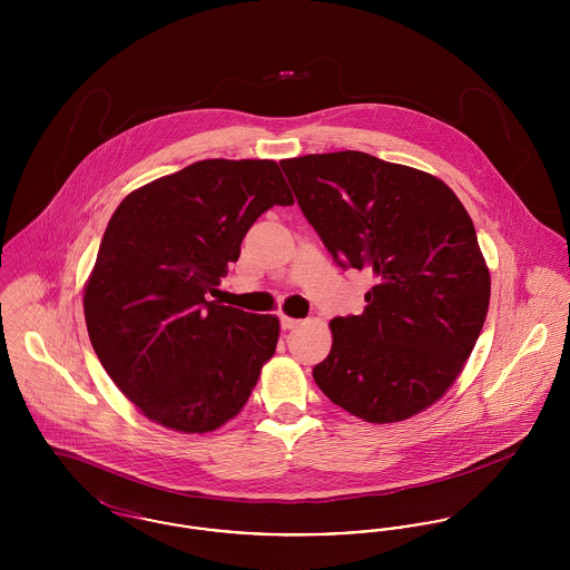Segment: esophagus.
<instances>
[{
  "label": "esophagus",
  "instance_id": "esophagus-1",
  "mask_svg": "<svg viewBox=\"0 0 570 570\" xmlns=\"http://www.w3.org/2000/svg\"><path fill=\"white\" fill-rule=\"evenodd\" d=\"M279 323H282V328H284V331H291V328H295L301 321H297V318H291V316H282V318H279Z\"/></svg>",
  "mask_w": 570,
  "mask_h": 570
}]
</instances>
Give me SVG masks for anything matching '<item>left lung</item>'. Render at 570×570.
I'll list each match as a JSON object with an SVG mask.
<instances>
[{
	"label": "left lung",
	"instance_id": "left-lung-1",
	"mask_svg": "<svg viewBox=\"0 0 570 570\" xmlns=\"http://www.w3.org/2000/svg\"><path fill=\"white\" fill-rule=\"evenodd\" d=\"M279 164L335 263L376 277L363 314L331 321L316 384L335 406L379 425L432 406L488 316L489 269L460 198L430 173L363 151Z\"/></svg>",
	"mask_w": 570,
	"mask_h": 570
}]
</instances>
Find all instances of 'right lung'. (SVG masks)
I'll list each match as a JSON object with an SVG mask.
<instances>
[{
	"mask_svg": "<svg viewBox=\"0 0 570 570\" xmlns=\"http://www.w3.org/2000/svg\"><path fill=\"white\" fill-rule=\"evenodd\" d=\"M273 160H200L130 191L105 230L82 309L117 389L158 425L205 434L245 406L279 321L209 301L249 226L293 205Z\"/></svg>",
	"mask_w": 570,
	"mask_h": 570,
	"instance_id": "right-lung-1",
	"label": "right lung"
}]
</instances>
